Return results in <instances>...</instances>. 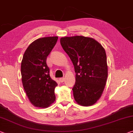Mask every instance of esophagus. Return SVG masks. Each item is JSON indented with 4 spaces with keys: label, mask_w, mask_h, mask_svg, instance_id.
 Instances as JSON below:
<instances>
[{
    "label": "esophagus",
    "mask_w": 133,
    "mask_h": 133,
    "mask_svg": "<svg viewBox=\"0 0 133 133\" xmlns=\"http://www.w3.org/2000/svg\"><path fill=\"white\" fill-rule=\"evenodd\" d=\"M64 79H65L64 78H59L60 82H61V83H63V82H64Z\"/></svg>",
    "instance_id": "34e87169"
}]
</instances>
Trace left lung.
<instances>
[{
    "label": "left lung",
    "mask_w": 133,
    "mask_h": 133,
    "mask_svg": "<svg viewBox=\"0 0 133 133\" xmlns=\"http://www.w3.org/2000/svg\"><path fill=\"white\" fill-rule=\"evenodd\" d=\"M60 42L76 73L72 88L75 101L84 107L94 105L101 97L107 83L108 65L105 49L96 40L81 36L64 37Z\"/></svg>",
    "instance_id": "8db88e82"
}]
</instances>
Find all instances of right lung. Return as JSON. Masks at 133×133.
I'll return each instance as SVG.
<instances>
[{
    "instance_id": "obj_1",
    "label": "right lung",
    "mask_w": 133,
    "mask_h": 133,
    "mask_svg": "<svg viewBox=\"0 0 133 133\" xmlns=\"http://www.w3.org/2000/svg\"><path fill=\"white\" fill-rule=\"evenodd\" d=\"M58 38L55 36L37 39L23 55L21 66L22 85L29 101L36 107L48 108L56 99L55 89L58 84L50 78L46 59Z\"/></svg>"
}]
</instances>
